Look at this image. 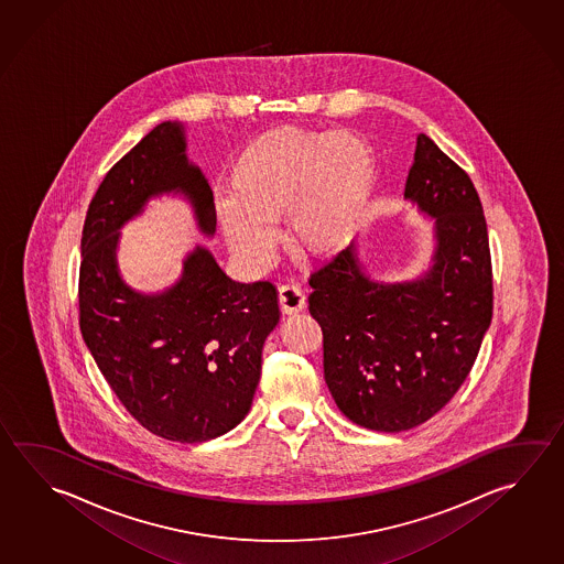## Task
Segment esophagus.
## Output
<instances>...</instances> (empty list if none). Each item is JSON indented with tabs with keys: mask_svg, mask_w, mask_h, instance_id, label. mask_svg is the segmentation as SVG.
<instances>
[{
	"mask_svg": "<svg viewBox=\"0 0 564 564\" xmlns=\"http://www.w3.org/2000/svg\"><path fill=\"white\" fill-rule=\"evenodd\" d=\"M278 304H280V310L284 314H297L306 304V297H304V292L300 290V286L282 284L278 288Z\"/></svg>",
	"mask_w": 564,
	"mask_h": 564,
	"instance_id": "1",
	"label": "esophagus"
}]
</instances>
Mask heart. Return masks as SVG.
Listing matches in <instances>:
<instances>
[{"mask_svg": "<svg viewBox=\"0 0 564 564\" xmlns=\"http://www.w3.org/2000/svg\"><path fill=\"white\" fill-rule=\"evenodd\" d=\"M373 181V156L348 133L280 131L246 151L235 171V198L216 210L226 240L252 267L276 250V220L288 210L297 245L324 254L348 238Z\"/></svg>", "mask_w": 564, "mask_h": 564, "instance_id": "1", "label": "heart"}]
</instances>
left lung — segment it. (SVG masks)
<instances>
[{
  "mask_svg": "<svg viewBox=\"0 0 564 564\" xmlns=\"http://www.w3.org/2000/svg\"><path fill=\"white\" fill-rule=\"evenodd\" d=\"M405 198L435 218L437 250L421 280L381 284L354 242L310 274L324 336V378L348 420L386 433L433 417L462 388L491 324L492 268L481 198L469 174L417 137Z\"/></svg>",
  "mask_w": 564,
  "mask_h": 564,
  "instance_id": "1",
  "label": "left lung"
}]
</instances>
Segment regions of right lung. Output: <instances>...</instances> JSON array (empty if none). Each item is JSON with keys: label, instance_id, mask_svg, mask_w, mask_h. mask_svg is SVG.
Wrapping results in <instances>:
<instances>
[{"label": "right lung", "instance_id": "right-lung-1", "mask_svg": "<svg viewBox=\"0 0 564 564\" xmlns=\"http://www.w3.org/2000/svg\"><path fill=\"white\" fill-rule=\"evenodd\" d=\"M183 193L205 235H215L213 191L188 163L178 123L156 124L105 174L82 236L79 326L102 378L134 420L163 440L203 443L235 430L250 411L262 346L276 328V288L240 284L196 246L183 276L159 296L124 284L119 228L151 196Z\"/></svg>", "mask_w": 564, "mask_h": 564}]
</instances>
